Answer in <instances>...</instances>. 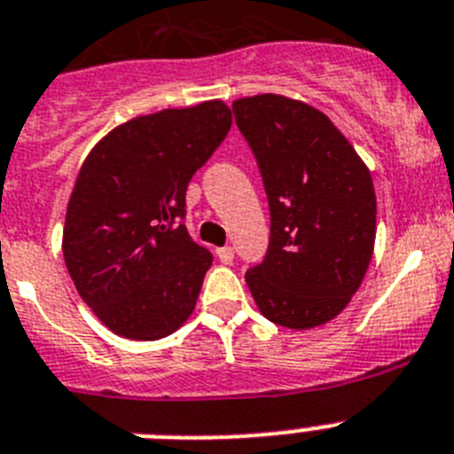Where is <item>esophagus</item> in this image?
Instances as JSON below:
<instances>
[{"label":"esophagus","instance_id":"34e87169","mask_svg":"<svg viewBox=\"0 0 454 454\" xmlns=\"http://www.w3.org/2000/svg\"><path fill=\"white\" fill-rule=\"evenodd\" d=\"M218 259L223 263H231V262H234V247H220V250H218Z\"/></svg>","mask_w":454,"mask_h":454}]
</instances>
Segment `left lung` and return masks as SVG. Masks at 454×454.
<instances>
[{"mask_svg": "<svg viewBox=\"0 0 454 454\" xmlns=\"http://www.w3.org/2000/svg\"><path fill=\"white\" fill-rule=\"evenodd\" d=\"M270 204L266 259L246 272L270 323H330L362 286L375 247L371 170L327 115L300 99L254 95L231 104Z\"/></svg>", "mask_w": 454, "mask_h": 454, "instance_id": "8db88e82", "label": "left lung"}]
</instances>
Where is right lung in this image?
<instances>
[{
  "instance_id": "1",
  "label": "right lung",
  "mask_w": 454,
  "mask_h": 454,
  "mask_svg": "<svg viewBox=\"0 0 454 454\" xmlns=\"http://www.w3.org/2000/svg\"><path fill=\"white\" fill-rule=\"evenodd\" d=\"M231 127L220 99L138 115L86 156L67 202L63 256L108 330L156 340L179 330L214 256L188 236L186 188Z\"/></svg>"
}]
</instances>
